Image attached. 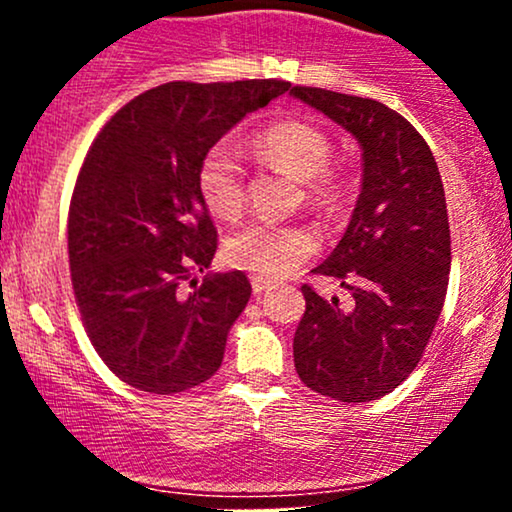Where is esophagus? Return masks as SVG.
<instances>
[{"label": "esophagus", "mask_w": 512, "mask_h": 512, "mask_svg": "<svg viewBox=\"0 0 512 512\" xmlns=\"http://www.w3.org/2000/svg\"><path fill=\"white\" fill-rule=\"evenodd\" d=\"M274 289V281H267V279H260V276H252V291L260 296L264 291H272Z\"/></svg>", "instance_id": "34e87169"}]
</instances>
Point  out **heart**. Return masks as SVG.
Instances as JSON below:
<instances>
[{"instance_id":"obj_1","label":"heart","mask_w":512,"mask_h":512,"mask_svg":"<svg viewBox=\"0 0 512 512\" xmlns=\"http://www.w3.org/2000/svg\"><path fill=\"white\" fill-rule=\"evenodd\" d=\"M250 149L269 166L301 180L305 202L330 207L342 197V178L330 168L332 139L315 122L284 117L250 137ZM197 190L216 219H238L245 207V178L236 151L214 144L197 166ZM315 233L303 223L252 221L223 245L226 262L260 279H286L313 255Z\"/></svg>"}]
</instances>
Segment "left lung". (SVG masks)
I'll use <instances>...</instances> for the list:
<instances>
[{"mask_svg": "<svg viewBox=\"0 0 512 512\" xmlns=\"http://www.w3.org/2000/svg\"><path fill=\"white\" fill-rule=\"evenodd\" d=\"M291 96L354 134L363 158L346 233L313 269L339 279L351 305L325 301L305 284L293 363L310 390L370 402L407 380L443 310L450 274L443 180L424 137L387 105L313 86H293Z\"/></svg>", "mask_w": 512, "mask_h": 512, "instance_id": "8db88e82", "label": "left lung"}]
</instances>
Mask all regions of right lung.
<instances>
[{"instance_id":"right-lung-1","label":"right lung","mask_w":512,"mask_h":512,"mask_svg":"<svg viewBox=\"0 0 512 512\" xmlns=\"http://www.w3.org/2000/svg\"><path fill=\"white\" fill-rule=\"evenodd\" d=\"M289 88L276 79L170 81L117 110L93 139L69 204V269L88 339L122 383L173 395L219 370L252 286L238 269L197 284L216 252L197 166L228 129Z\"/></svg>"}]
</instances>
